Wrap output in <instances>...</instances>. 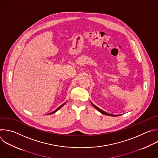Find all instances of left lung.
Here are the masks:
<instances>
[{"label":"left lung","instance_id":"8db88e82","mask_svg":"<svg viewBox=\"0 0 158 158\" xmlns=\"http://www.w3.org/2000/svg\"><path fill=\"white\" fill-rule=\"evenodd\" d=\"M91 103H92V106L98 111V112H100L101 114H103V115H109V116H118V115H112V114H108V113H107V112H104L103 110H101V109H100L99 108H98L97 106H95V105H94L92 102H91Z\"/></svg>","mask_w":158,"mask_h":158}]
</instances>
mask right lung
Masks as SVG:
<instances>
[{"label":"right lung","mask_w":158,"mask_h":158,"mask_svg":"<svg viewBox=\"0 0 158 158\" xmlns=\"http://www.w3.org/2000/svg\"><path fill=\"white\" fill-rule=\"evenodd\" d=\"M64 104H65V103H63V105H61V106H60V107H58V109H57L56 110H55V111H53V112H51L50 114H54V113H55V112H57V111H58V110H60V109H61V107H63V106H64Z\"/></svg>","instance_id":"obj_1"}]
</instances>
